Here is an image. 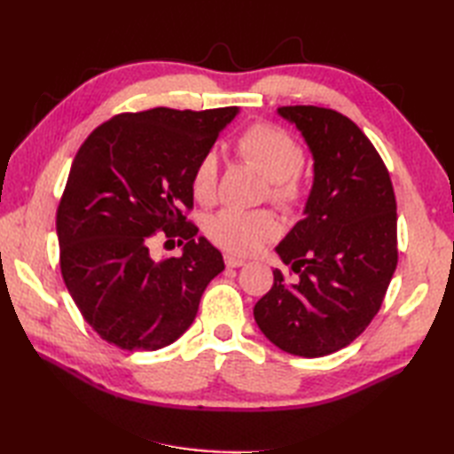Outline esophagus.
Returning a JSON list of instances; mask_svg holds the SVG:
<instances>
[{
	"instance_id": "1",
	"label": "esophagus",
	"mask_w": 454,
	"mask_h": 454,
	"mask_svg": "<svg viewBox=\"0 0 454 454\" xmlns=\"http://www.w3.org/2000/svg\"><path fill=\"white\" fill-rule=\"evenodd\" d=\"M224 262H226V265L228 267H242L246 262H244V259H239V257H236V255H226L224 257Z\"/></svg>"
}]
</instances>
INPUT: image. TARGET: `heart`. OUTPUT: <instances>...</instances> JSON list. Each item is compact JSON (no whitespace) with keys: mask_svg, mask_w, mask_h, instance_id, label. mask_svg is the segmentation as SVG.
Wrapping results in <instances>:
<instances>
[{"mask_svg":"<svg viewBox=\"0 0 454 454\" xmlns=\"http://www.w3.org/2000/svg\"><path fill=\"white\" fill-rule=\"evenodd\" d=\"M238 152L271 181L275 202L285 208L301 205L304 189L296 173L304 166V150L291 134L271 124H254L238 140ZM218 163V153L208 150L192 171V192L202 202L216 195ZM207 232L226 252L249 255L278 236V222L265 210L224 208L208 220Z\"/></svg>","mask_w":454,"mask_h":454,"instance_id":"obj_1","label":"heart"}]
</instances>
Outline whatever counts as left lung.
<instances>
[{"label": "left lung", "instance_id": "obj_1", "mask_svg": "<svg viewBox=\"0 0 454 454\" xmlns=\"http://www.w3.org/2000/svg\"><path fill=\"white\" fill-rule=\"evenodd\" d=\"M277 113L302 134L314 179L304 218L275 247L298 278L275 269L254 316L278 349L324 356L349 345L380 310L398 263L396 197L379 152L351 119L312 105Z\"/></svg>", "mask_w": 454, "mask_h": 454}]
</instances>
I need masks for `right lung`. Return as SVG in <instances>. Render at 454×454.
I'll return each mask as SVG.
<instances>
[{
    "label": "right lung",
    "mask_w": 454,
    "mask_h": 454,
    "mask_svg": "<svg viewBox=\"0 0 454 454\" xmlns=\"http://www.w3.org/2000/svg\"><path fill=\"white\" fill-rule=\"evenodd\" d=\"M238 107L150 109L95 129L72 161L56 212L67 293L105 341L156 351L189 330L224 259L183 216L192 171ZM163 229L188 239L179 258L153 260L149 238Z\"/></svg>",
    "instance_id": "add662e5"
}]
</instances>
